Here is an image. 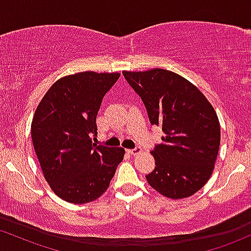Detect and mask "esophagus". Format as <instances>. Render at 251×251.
I'll return each instance as SVG.
<instances>
[{
	"mask_svg": "<svg viewBox=\"0 0 251 251\" xmlns=\"http://www.w3.org/2000/svg\"><path fill=\"white\" fill-rule=\"evenodd\" d=\"M128 153L131 154V155H137V154L141 153V148L140 147H135L133 149H128Z\"/></svg>",
	"mask_w": 251,
	"mask_h": 251,
	"instance_id": "obj_1",
	"label": "esophagus"
}]
</instances>
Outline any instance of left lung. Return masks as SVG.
<instances>
[{"label": "left lung", "instance_id": "left-lung-1", "mask_svg": "<svg viewBox=\"0 0 251 251\" xmlns=\"http://www.w3.org/2000/svg\"><path fill=\"white\" fill-rule=\"evenodd\" d=\"M122 73L145 103L151 125L165 133L151 151L155 168L146 176L148 184L167 198L191 197L215 168L221 143L215 109L196 85L168 70Z\"/></svg>", "mask_w": 251, "mask_h": 251}]
</instances>
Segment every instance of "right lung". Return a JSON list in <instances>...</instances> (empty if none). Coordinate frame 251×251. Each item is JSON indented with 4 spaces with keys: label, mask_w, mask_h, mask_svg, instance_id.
I'll use <instances>...</instances> for the list:
<instances>
[{
    "label": "right lung",
    "mask_w": 251,
    "mask_h": 251,
    "mask_svg": "<svg viewBox=\"0 0 251 251\" xmlns=\"http://www.w3.org/2000/svg\"><path fill=\"white\" fill-rule=\"evenodd\" d=\"M120 73L65 75L50 86L33 116L30 134L42 173L59 198L85 204L108 190L125 149L92 143L104 95Z\"/></svg>",
    "instance_id": "add662e5"
}]
</instances>
